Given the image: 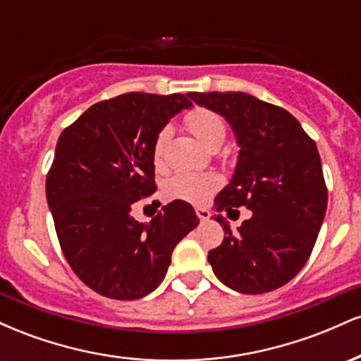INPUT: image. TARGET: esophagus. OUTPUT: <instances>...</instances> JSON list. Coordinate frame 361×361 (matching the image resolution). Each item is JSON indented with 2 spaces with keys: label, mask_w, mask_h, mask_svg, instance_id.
Masks as SVG:
<instances>
[{
  "label": "esophagus",
  "mask_w": 361,
  "mask_h": 361,
  "mask_svg": "<svg viewBox=\"0 0 361 361\" xmlns=\"http://www.w3.org/2000/svg\"><path fill=\"white\" fill-rule=\"evenodd\" d=\"M195 212H197L198 219H200V221H209V219H210V212H209V210L202 209V207H197V209H195Z\"/></svg>",
  "instance_id": "esophagus-1"
}]
</instances>
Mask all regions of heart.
<instances>
[{"label":"heart","instance_id":"obj_1","mask_svg":"<svg viewBox=\"0 0 361 361\" xmlns=\"http://www.w3.org/2000/svg\"><path fill=\"white\" fill-rule=\"evenodd\" d=\"M186 123L205 146L217 149L226 140L227 127L222 115L210 109H193L186 114ZM171 135V127L164 126L154 139V159L159 163L164 147ZM221 185V180L212 173H178L164 186L166 197L171 200H185L190 204H205Z\"/></svg>","mask_w":361,"mask_h":361}]
</instances>
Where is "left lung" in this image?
Returning <instances> with one entry per match:
<instances>
[{
  "mask_svg": "<svg viewBox=\"0 0 361 361\" xmlns=\"http://www.w3.org/2000/svg\"><path fill=\"white\" fill-rule=\"evenodd\" d=\"M222 115L238 139V166L215 197L217 212L246 207L252 215L209 251L219 280L241 293H267L288 283L307 263L326 215L327 188L316 142L287 110L241 91L188 93Z\"/></svg>",
  "mask_w": 361,
  "mask_h": 361,
  "instance_id": "1",
  "label": "left lung"
}]
</instances>
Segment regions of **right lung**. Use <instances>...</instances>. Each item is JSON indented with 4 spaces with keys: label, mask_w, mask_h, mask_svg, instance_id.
I'll list each match as a JSON object with an SVG mask.
<instances>
[{
    "label": "right lung",
    "mask_w": 361,
    "mask_h": 361,
    "mask_svg": "<svg viewBox=\"0 0 361 361\" xmlns=\"http://www.w3.org/2000/svg\"><path fill=\"white\" fill-rule=\"evenodd\" d=\"M188 94L126 93L91 105L59 135L45 180L47 204L69 267L103 297L135 300L157 288L171 252L198 226L183 200L149 224L132 205L156 192L154 139Z\"/></svg>",
    "instance_id": "1"
}]
</instances>
